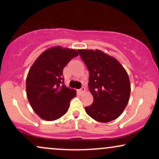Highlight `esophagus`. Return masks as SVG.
Listing matches in <instances>:
<instances>
[{
  "instance_id": "1",
  "label": "esophagus",
  "mask_w": 159,
  "mask_h": 159,
  "mask_svg": "<svg viewBox=\"0 0 159 159\" xmlns=\"http://www.w3.org/2000/svg\"><path fill=\"white\" fill-rule=\"evenodd\" d=\"M85 87H82L81 89H80V90H78V93H84L85 92Z\"/></svg>"
}]
</instances>
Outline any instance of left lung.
I'll use <instances>...</instances> for the list:
<instances>
[{
    "instance_id": "8db88e82",
    "label": "left lung",
    "mask_w": 159,
    "mask_h": 159,
    "mask_svg": "<svg viewBox=\"0 0 159 159\" xmlns=\"http://www.w3.org/2000/svg\"><path fill=\"white\" fill-rule=\"evenodd\" d=\"M89 70V89L93 102L85 107L87 114L100 123L119 117L129 100V75L120 62L100 50H78Z\"/></svg>"
}]
</instances>
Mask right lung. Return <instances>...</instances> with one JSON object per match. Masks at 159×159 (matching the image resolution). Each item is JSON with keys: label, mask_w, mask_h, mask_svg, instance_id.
I'll list each match as a JSON object with an SVG mask.
<instances>
[{"label": "right lung", "mask_w": 159, "mask_h": 159, "mask_svg": "<svg viewBox=\"0 0 159 159\" xmlns=\"http://www.w3.org/2000/svg\"><path fill=\"white\" fill-rule=\"evenodd\" d=\"M78 55L75 49L54 46L42 53L30 67L26 79L27 96L42 119L53 121L68 111L76 91L64 85L63 70Z\"/></svg>", "instance_id": "obj_1"}]
</instances>
